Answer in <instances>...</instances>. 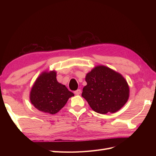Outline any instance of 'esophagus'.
I'll return each mask as SVG.
<instances>
[{
	"instance_id": "obj_1",
	"label": "esophagus",
	"mask_w": 156,
	"mask_h": 156,
	"mask_svg": "<svg viewBox=\"0 0 156 156\" xmlns=\"http://www.w3.org/2000/svg\"><path fill=\"white\" fill-rule=\"evenodd\" d=\"M81 93V90L80 89H78V90H76V91H74V94L76 95H79Z\"/></svg>"
}]
</instances>
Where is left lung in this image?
Segmentation results:
<instances>
[{"label": "left lung", "instance_id": "1", "mask_svg": "<svg viewBox=\"0 0 156 156\" xmlns=\"http://www.w3.org/2000/svg\"><path fill=\"white\" fill-rule=\"evenodd\" d=\"M86 81L87 85L83 88L82 96L98 113L117 112L128 100L127 81L120 74L106 66L92 69L86 76Z\"/></svg>", "mask_w": 156, "mask_h": 156}]
</instances>
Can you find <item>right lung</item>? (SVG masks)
<instances>
[{"instance_id":"1","label":"right lung","mask_w":156,"mask_h":156,"mask_svg":"<svg viewBox=\"0 0 156 156\" xmlns=\"http://www.w3.org/2000/svg\"><path fill=\"white\" fill-rule=\"evenodd\" d=\"M74 94L56 80V73L44 72L33 86L30 100L39 111L54 115L64 107Z\"/></svg>"}]
</instances>
